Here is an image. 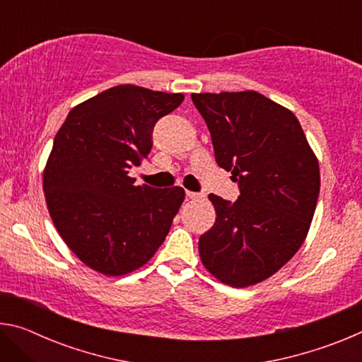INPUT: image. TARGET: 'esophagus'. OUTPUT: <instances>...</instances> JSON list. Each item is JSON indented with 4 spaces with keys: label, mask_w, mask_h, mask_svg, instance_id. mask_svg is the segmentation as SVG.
I'll return each mask as SVG.
<instances>
[{
    "label": "esophagus",
    "mask_w": 362,
    "mask_h": 362,
    "mask_svg": "<svg viewBox=\"0 0 362 362\" xmlns=\"http://www.w3.org/2000/svg\"><path fill=\"white\" fill-rule=\"evenodd\" d=\"M187 198L188 199H201V198H203V194L194 193V192H188V189H187Z\"/></svg>",
    "instance_id": "34e87169"
}]
</instances>
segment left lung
<instances>
[{"label": "left lung", "instance_id": "obj_1", "mask_svg": "<svg viewBox=\"0 0 362 362\" xmlns=\"http://www.w3.org/2000/svg\"><path fill=\"white\" fill-rule=\"evenodd\" d=\"M209 127L216 161L240 183L235 203L209 194L216 223L199 257L231 287L268 279L308 235L320 196V163L297 116L255 90L192 94Z\"/></svg>", "mask_w": 362, "mask_h": 362}]
</instances>
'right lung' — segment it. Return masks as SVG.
I'll return each mask as SVG.
<instances>
[{
  "instance_id": "add662e5",
  "label": "right lung",
  "mask_w": 362,
  "mask_h": 362,
  "mask_svg": "<svg viewBox=\"0 0 362 362\" xmlns=\"http://www.w3.org/2000/svg\"><path fill=\"white\" fill-rule=\"evenodd\" d=\"M183 102L134 84L110 88L70 110L54 139L42 189L49 216L84 265L105 276L144 267L166 240L182 187L136 185L156 121Z\"/></svg>"
}]
</instances>
